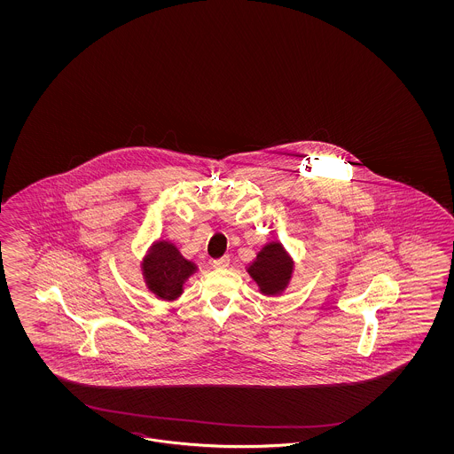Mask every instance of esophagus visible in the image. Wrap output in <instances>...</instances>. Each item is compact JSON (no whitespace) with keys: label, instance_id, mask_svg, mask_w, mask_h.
Masks as SVG:
<instances>
[{"label":"esophagus","instance_id":"34e87169","mask_svg":"<svg viewBox=\"0 0 454 454\" xmlns=\"http://www.w3.org/2000/svg\"><path fill=\"white\" fill-rule=\"evenodd\" d=\"M213 264V268H226L228 264H230V256L226 254V256H223V258H218V260H213L211 262Z\"/></svg>","mask_w":454,"mask_h":454}]
</instances>
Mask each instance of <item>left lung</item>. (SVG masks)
Returning a JSON list of instances; mask_svg holds the SVG:
<instances>
[{"instance_id": "obj_1", "label": "left lung", "mask_w": 454, "mask_h": 454, "mask_svg": "<svg viewBox=\"0 0 454 454\" xmlns=\"http://www.w3.org/2000/svg\"><path fill=\"white\" fill-rule=\"evenodd\" d=\"M291 260L278 243L262 247L256 262L249 266V275L260 285L262 293L275 294L286 286L291 275Z\"/></svg>"}]
</instances>
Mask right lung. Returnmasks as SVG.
Segmentation results:
<instances>
[{"mask_svg":"<svg viewBox=\"0 0 454 454\" xmlns=\"http://www.w3.org/2000/svg\"><path fill=\"white\" fill-rule=\"evenodd\" d=\"M143 271L154 294L163 300H173L181 293L184 279L194 271V264L186 262L173 245L160 241L146 258Z\"/></svg>","mask_w":454,"mask_h":454,"instance_id":"right-lung-1","label":"right lung"}]
</instances>
